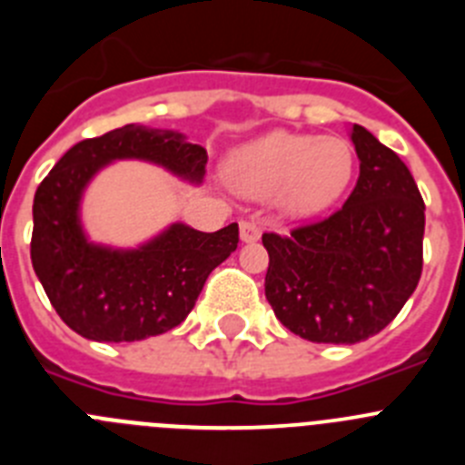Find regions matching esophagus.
<instances>
[{"label": "esophagus", "instance_id": "34e87169", "mask_svg": "<svg viewBox=\"0 0 465 465\" xmlns=\"http://www.w3.org/2000/svg\"><path fill=\"white\" fill-rule=\"evenodd\" d=\"M240 237L242 242H256L261 237V223L258 221H242L240 223Z\"/></svg>", "mask_w": 465, "mask_h": 465}]
</instances>
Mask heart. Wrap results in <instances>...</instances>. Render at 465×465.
<instances>
[{
    "label": "heart",
    "instance_id": "b5f03b06",
    "mask_svg": "<svg viewBox=\"0 0 465 465\" xmlns=\"http://www.w3.org/2000/svg\"><path fill=\"white\" fill-rule=\"evenodd\" d=\"M354 174V153L344 139L272 133L246 143L228 160V179L242 195L277 193L293 216H314L338 203Z\"/></svg>",
    "mask_w": 465,
    "mask_h": 465
}]
</instances>
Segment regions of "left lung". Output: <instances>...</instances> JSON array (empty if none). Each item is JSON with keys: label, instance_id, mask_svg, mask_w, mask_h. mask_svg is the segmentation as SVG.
Segmentation results:
<instances>
[{"label": "left lung", "instance_id": "left-lung-1", "mask_svg": "<svg viewBox=\"0 0 465 465\" xmlns=\"http://www.w3.org/2000/svg\"><path fill=\"white\" fill-rule=\"evenodd\" d=\"M359 182L331 216L265 232V298L302 340L356 344L396 319L424 265V200L401 158L351 127Z\"/></svg>", "mask_w": 465, "mask_h": 465}]
</instances>
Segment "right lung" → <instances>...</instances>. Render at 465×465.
Instances as JSON below:
<instances>
[{"instance_id":"1","label":"right lung","mask_w":465,"mask_h":465,"mask_svg":"<svg viewBox=\"0 0 465 465\" xmlns=\"http://www.w3.org/2000/svg\"><path fill=\"white\" fill-rule=\"evenodd\" d=\"M118 158L151 160L191 182H203L207 165V151L182 133L130 123L74 143L39 183L32 265L60 319L94 342H134L179 326L209 272L240 242L237 223L216 232L174 223L134 252L90 244L79 223L81 193L94 172Z\"/></svg>"}]
</instances>
